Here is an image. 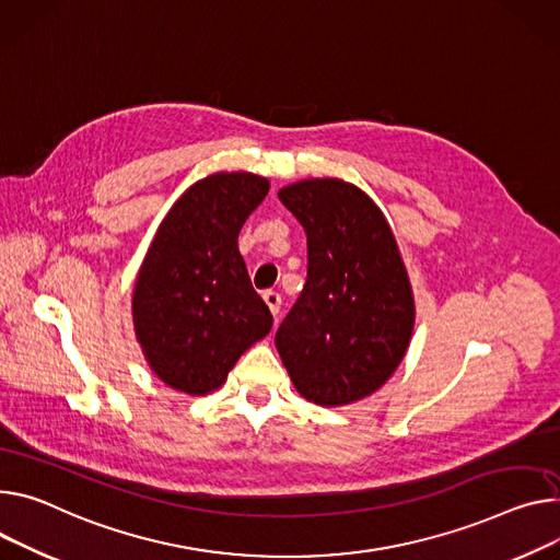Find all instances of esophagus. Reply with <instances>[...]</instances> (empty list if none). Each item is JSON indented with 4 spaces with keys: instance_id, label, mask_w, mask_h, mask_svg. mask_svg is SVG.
<instances>
[{
    "instance_id": "34e87169",
    "label": "esophagus",
    "mask_w": 560,
    "mask_h": 560,
    "mask_svg": "<svg viewBox=\"0 0 560 560\" xmlns=\"http://www.w3.org/2000/svg\"><path fill=\"white\" fill-rule=\"evenodd\" d=\"M265 303L269 305V310H271V314L278 318V314H280V305H282V298H280V293L278 291H265Z\"/></svg>"
}]
</instances>
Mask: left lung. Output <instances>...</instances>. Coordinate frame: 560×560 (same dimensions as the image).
Returning <instances> with one entry per match:
<instances>
[{"label":"left lung","instance_id":"obj_1","mask_svg":"<svg viewBox=\"0 0 560 560\" xmlns=\"http://www.w3.org/2000/svg\"><path fill=\"white\" fill-rule=\"evenodd\" d=\"M307 233V282L276 331V348L307 401L354 404L393 376L415 327V298L378 206L340 179L278 192Z\"/></svg>","mask_w":560,"mask_h":560}]
</instances>
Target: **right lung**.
Segmentation results:
<instances>
[{
    "instance_id": "1",
    "label": "right lung",
    "mask_w": 560,
    "mask_h": 560,
    "mask_svg": "<svg viewBox=\"0 0 560 560\" xmlns=\"http://www.w3.org/2000/svg\"><path fill=\"white\" fill-rule=\"evenodd\" d=\"M269 182L218 172L192 184L165 214L141 265L132 316L152 372L170 388L208 395L271 331L273 316L250 284L237 235Z\"/></svg>"
}]
</instances>
